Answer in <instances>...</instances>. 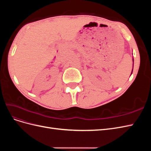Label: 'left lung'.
<instances>
[{
	"label": "left lung",
	"instance_id": "left-lung-1",
	"mask_svg": "<svg viewBox=\"0 0 151 151\" xmlns=\"http://www.w3.org/2000/svg\"><path fill=\"white\" fill-rule=\"evenodd\" d=\"M133 60H134V59H133Z\"/></svg>",
	"mask_w": 151,
	"mask_h": 151
}]
</instances>
